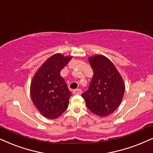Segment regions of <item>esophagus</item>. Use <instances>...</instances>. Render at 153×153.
Returning a JSON list of instances; mask_svg holds the SVG:
<instances>
[{"label": "esophagus", "mask_w": 153, "mask_h": 153, "mask_svg": "<svg viewBox=\"0 0 153 153\" xmlns=\"http://www.w3.org/2000/svg\"><path fill=\"white\" fill-rule=\"evenodd\" d=\"M82 90L80 88H77V89L73 90V94H82Z\"/></svg>", "instance_id": "1"}]
</instances>
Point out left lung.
Masks as SVG:
<instances>
[{"label": "left lung", "instance_id": "1", "mask_svg": "<svg viewBox=\"0 0 153 153\" xmlns=\"http://www.w3.org/2000/svg\"><path fill=\"white\" fill-rule=\"evenodd\" d=\"M94 75L88 90L82 94L87 108L97 116L112 114L121 103L125 85L110 59L103 55L88 58Z\"/></svg>", "mask_w": 153, "mask_h": 153}]
</instances>
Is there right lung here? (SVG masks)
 <instances>
[{
  "mask_svg": "<svg viewBox=\"0 0 153 153\" xmlns=\"http://www.w3.org/2000/svg\"><path fill=\"white\" fill-rule=\"evenodd\" d=\"M71 56L55 54L45 62L34 76L30 95L41 114L50 119L59 117L67 110L71 96L60 71Z\"/></svg>",
  "mask_w": 153,
  "mask_h": 153,
  "instance_id": "right-lung-1",
  "label": "right lung"
}]
</instances>
